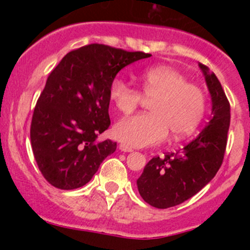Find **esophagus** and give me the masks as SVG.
<instances>
[{"mask_svg":"<svg viewBox=\"0 0 250 250\" xmlns=\"http://www.w3.org/2000/svg\"><path fill=\"white\" fill-rule=\"evenodd\" d=\"M120 150L123 151V152H133V148L129 147L128 145H125V144H120Z\"/></svg>","mask_w":250,"mask_h":250,"instance_id":"obj_1","label":"esophagus"}]
</instances>
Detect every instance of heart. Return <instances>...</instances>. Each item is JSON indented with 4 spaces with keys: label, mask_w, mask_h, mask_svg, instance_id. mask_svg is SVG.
I'll return each mask as SVG.
<instances>
[{
    "label": "heart",
    "mask_w": 250,
    "mask_h": 250,
    "mask_svg": "<svg viewBox=\"0 0 250 250\" xmlns=\"http://www.w3.org/2000/svg\"><path fill=\"white\" fill-rule=\"evenodd\" d=\"M140 92L123 78L110 83L109 99L118 112L132 113L143 98L152 100L150 112L135 115L117 122L113 135L133 147L156 145L170 132L173 139L188 137L196 129L206 111V94L198 85L170 66L148 67L137 76Z\"/></svg>",
    "instance_id": "heart-1"
}]
</instances>
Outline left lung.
Listing matches in <instances>:
<instances>
[{
  "mask_svg": "<svg viewBox=\"0 0 250 250\" xmlns=\"http://www.w3.org/2000/svg\"><path fill=\"white\" fill-rule=\"evenodd\" d=\"M211 97L209 122L188 145L163 157H153L137 180L146 203L166 209L185 202L215 176L223 163L230 127V103L214 72L200 64Z\"/></svg>",
  "mask_w": 250,
  "mask_h": 250,
  "instance_id": "1",
  "label": "left lung"
}]
</instances>
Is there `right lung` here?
Returning a JSON list of instances; mask_svg holds the SVG:
<instances>
[{
  "mask_svg": "<svg viewBox=\"0 0 250 250\" xmlns=\"http://www.w3.org/2000/svg\"><path fill=\"white\" fill-rule=\"evenodd\" d=\"M151 57L105 44L67 53L47 78L32 115V152L44 179L74 190L93 178L117 144L98 141L109 128V87L125 66Z\"/></svg>",
  "mask_w": 250,
  "mask_h": 250,
  "instance_id": "add662e5",
  "label": "right lung"
}]
</instances>
